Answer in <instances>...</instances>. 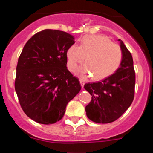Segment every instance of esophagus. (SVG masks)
I'll return each instance as SVG.
<instances>
[{"label":"esophagus","instance_id":"34e87169","mask_svg":"<svg viewBox=\"0 0 153 153\" xmlns=\"http://www.w3.org/2000/svg\"><path fill=\"white\" fill-rule=\"evenodd\" d=\"M80 83H81V87L84 88V84H85V81H84L83 79H80Z\"/></svg>","mask_w":153,"mask_h":153}]
</instances>
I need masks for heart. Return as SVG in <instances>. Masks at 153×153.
Segmentation results:
<instances>
[{
	"label": "heart",
	"mask_w": 153,
	"mask_h": 153,
	"mask_svg": "<svg viewBox=\"0 0 153 153\" xmlns=\"http://www.w3.org/2000/svg\"><path fill=\"white\" fill-rule=\"evenodd\" d=\"M86 64L78 70L81 77L93 75L94 79L100 80L115 72L121 64L123 52L118 44L112 43L105 35H87L83 38L81 46H71L67 51L68 68L74 72L79 64Z\"/></svg>",
	"instance_id": "b5f03b06"
}]
</instances>
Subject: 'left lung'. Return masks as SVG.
I'll list each match as a JSON object with an SVG mask.
<instances>
[{
	"instance_id": "1",
	"label": "left lung",
	"mask_w": 153,
	"mask_h": 153,
	"mask_svg": "<svg viewBox=\"0 0 153 153\" xmlns=\"http://www.w3.org/2000/svg\"><path fill=\"white\" fill-rule=\"evenodd\" d=\"M123 59L116 72L103 81L88 83L84 89L92 95L85 109L88 118L98 124L115 121L132 104L135 95V73L133 60L121 40Z\"/></svg>"
}]
</instances>
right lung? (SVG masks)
<instances>
[{
	"label": "right lung",
	"mask_w": 153,
	"mask_h": 153,
	"mask_svg": "<svg viewBox=\"0 0 153 153\" xmlns=\"http://www.w3.org/2000/svg\"><path fill=\"white\" fill-rule=\"evenodd\" d=\"M72 35L44 29L27 42L18 58L15 89L21 108L33 121L52 124L64 116L81 84L67 69V51Z\"/></svg>",
	"instance_id": "right-lung-1"
}]
</instances>
